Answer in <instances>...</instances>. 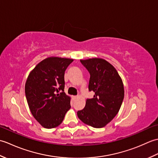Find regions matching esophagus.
<instances>
[{
    "label": "esophagus",
    "mask_w": 158,
    "mask_h": 158,
    "mask_svg": "<svg viewBox=\"0 0 158 158\" xmlns=\"http://www.w3.org/2000/svg\"><path fill=\"white\" fill-rule=\"evenodd\" d=\"M77 98H78V96H73V98L74 100L77 99Z\"/></svg>",
    "instance_id": "obj_1"
}]
</instances>
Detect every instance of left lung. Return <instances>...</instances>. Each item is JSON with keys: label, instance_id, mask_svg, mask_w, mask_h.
<instances>
[{"label": "left lung", "instance_id": "8db88e82", "mask_svg": "<svg viewBox=\"0 0 158 158\" xmlns=\"http://www.w3.org/2000/svg\"><path fill=\"white\" fill-rule=\"evenodd\" d=\"M90 74L89 91L94 98L86 100L84 109L77 111L82 122L94 127H105L119 112L124 97L122 80L113 65L102 58L81 60Z\"/></svg>", "mask_w": 158, "mask_h": 158}]
</instances>
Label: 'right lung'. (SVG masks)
<instances>
[{
  "mask_svg": "<svg viewBox=\"0 0 158 158\" xmlns=\"http://www.w3.org/2000/svg\"><path fill=\"white\" fill-rule=\"evenodd\" d=\"M73 61L70 58L49 57L39 62L26 80L25 94L29 109L45 128L58 126L71 107L70 98L64 89V72ZM60 91L62 92L59 93Z\"/></svg>",
  "mask_w": 158,
  "mask_h": 158,
  "instance_id": "obj_1",
  "label": "right lung"
}]
</instances>
